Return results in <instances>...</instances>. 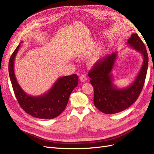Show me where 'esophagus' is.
<instances>
[{
	"label": "esophagus",
	"mask_w": 154,
	"mask_h": 154,
	"mask_svg": "<svg viewBox=\"0 0 154 154\" xmlns=\"http://www.w3.org/2000/svg\"><path fill=\"white\" fill-rule=\"evenodd\" d=\"M87 77L85 74H82V75L80 77V80L82 82H85L87 81Z\"/></svg>",
	"instance_id": "34e87169"
}]
</instances>
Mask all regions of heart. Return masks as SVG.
<instances>
[{
  "label": "heart",
  "mask_w": 154,
  "mask_h": 154,
  "mask_svg": "<svg viewBox=\"0 0 154 154\" xmlns=\"http://www.w3.org/2000/svg\"><path fill=\"white\" fill-rule=\"evenodd\" d=\"M100 54H101V51H100V52L97 54V55L96 56V58H95V60H97V59L99 58V57H100Z\"/></svg>",
  "instance_id": "b5f03b06"
}]
</instances>
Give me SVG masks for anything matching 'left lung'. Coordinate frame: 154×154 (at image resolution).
<instances>
[{
    "label": "left lung",
    "instance_id": "1",
    "mask_svg": "<svg viewBox=\"0 0 154 154\" xmlns=\"http://www.w3.org/2000/svg\"><path fill=\"white\" fill-rule=\"evenodd\" d=\"M127 44L143 57L140 71L130 85L121 88L113 83L114 76L111 72L118 57V52L97 62L88 74L94 87V106L105 114H116L127 109L137 100L143 89L148 64L146 47L136 33L131 35Z\"/></svg>",
    "mask_w": 154,
    "mask_h": 154
}]
</instances>
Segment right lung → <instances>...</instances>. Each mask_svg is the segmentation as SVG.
<instances>
[{
  "instance_id": "right-lung-1",
  "label": "right lung",
  "mask_w": 154,
  "mask_h": 154,
  "mask_svg": "<svg viewBox=\"0 0 154 154\" xmlns=\"http://www.w3.org/2000/svg\"><path fill=\"white\" fill-rule=\"evenodd\" d=\"M22 42V41L14 51L9 62V74L17 100L22 109L32 117L53 119L66 109L70 95L78 86V76L74 74L59 78L52 87L42 95L32 96L27 94L18 84L14 72L15 57Z\"/></svg>"
}]
</instances>
